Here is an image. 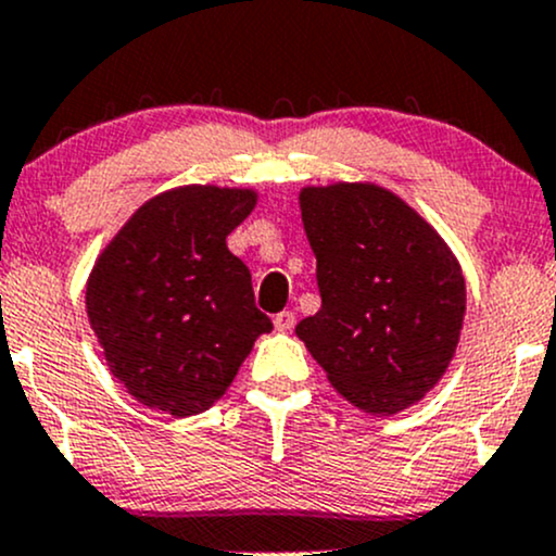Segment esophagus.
<instances>
[{
    "label": "esophagus",
    "mask_w": 556,
    "mask_h": 556,
    "mask_svg": "<svg viewBox=\"0 0 556 556\" xmlns=\"http://www.w3.org/2000/svg\"><path fill=\"white\" fill-rule=\"evenodd\" d=\"M273 326H276L278 331H291V328L296 326V315L291 313V309H283V313H278L276 318H273Z\"/></svg>",
    "instance_id": "esophagus-1"
}]
</instances>
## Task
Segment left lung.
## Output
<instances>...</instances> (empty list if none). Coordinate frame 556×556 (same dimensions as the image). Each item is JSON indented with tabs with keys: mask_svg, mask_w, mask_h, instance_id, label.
Listing matches in <instances>:
<instances>
[{
	"mask_svg": "<svg viewBox=\"0 0 556 556\" xmlns=\"http://www.w3.org/2000/svg\"><path fill=\"white\" fill-rule=\"evenodd\" d=\"M300 206L320 309L300 320L296 337L352 405L400 414L456 355L467 309L462 267L438 230L379 185L302 188Z\"/></svg>",
	"mask_w": 556,
	"mask_h": 556,
	"instance_id": "obj_1",
	"label": "left lung"
}]
</instances>
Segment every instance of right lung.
Wrapping results in <instances>:
<instances>
[{"label":"right lung","instance_id":"obj_1","mask_svg":"<svg viewBox=\"0 0 556 556\" xmlns=\"http://www.w3.org/2000/svg\"><path fill=\"white\" fill-rule=\"evenodd\" d=\"M254 190L185 185L146 201L94 262L87 315L111 374L142 405L182 419L225 395L273 328L225 238Z\"/></svg>","mask_w":556,"mask_h":556}]
</instances>
